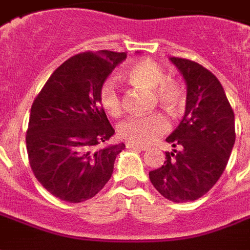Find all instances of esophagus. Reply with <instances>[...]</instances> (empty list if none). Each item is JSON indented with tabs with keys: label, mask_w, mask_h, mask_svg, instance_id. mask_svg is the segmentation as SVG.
<instances>
[{
	"label": "esophagus",
	"mask_w": 250,
	"mask_h": 250,
	"mask_svg": "<svg viewBox=\"0 0 250 250\" xmlns=\"http://www.w3.org/2000/svg\"><path fill=\"white\" fill-rule=\"evenodd\" d=\"M127 148L135 150V151H146V147L138 146V145H134V143H127Z\"/></svg>",
	"instance_id": "obj_1"
}]
</instances>
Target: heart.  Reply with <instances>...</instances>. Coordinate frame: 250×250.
<instances>
[{"label": "heart", "mask_w": 250, "mask_h": 250, "mask_svg": "<svg viewBox=\"0 0 250 250\" xmlns=\"http://www.w3.org/2000/svg\"><path fill=\"white\" fill-rule=\"evenodd\" d=\"M127 79L132 84L152 89L155 102L175 112L184 102V93L177 83L166 79L163 68L158 62L145 59L131 66L127 71ZM99 100L103 109L111 116H119L123 109L122 93L118 80L114 76L107 77L99 89ZM168 130V120L162 114H150L145 116H131L123 120L118 127L122 139L138 146L151 145Z\"/></svg>", "instance_id": "b5f03b06"}]
</instances>
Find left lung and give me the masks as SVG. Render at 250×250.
<instances>
[{
	"instance_id": "obj_1",
	"label": "left lung",
	"mask_w": 250,
	"mask_h": 250,
	"mask_svg": "<svg viewBox=\"0 0 250 250\" xmlns=\"http://www.w3.org/2000/svg\"><path fill=\"white\" fill-rule=\"evenodd\" d=\"M186 83L184 119L166 138L174 147L161 167L148 173L165 198L195 201L220 179L236 141L234 114L218 79L186 59L170 57Z\"/></svg>"
}]
</instances>
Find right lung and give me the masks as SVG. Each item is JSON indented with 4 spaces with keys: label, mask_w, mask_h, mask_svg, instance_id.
I'll return each instance as SVG.
<instances>
[{
    "label": "right lung",
    "mask_w": 250,
    "mask_h": 250,
    "mask_svg": "<svg viewBox=\"0 0 250 250\" xmlns=\"http://www.w3.org/2000/svg\"><path fill=\"white\" fill-rule=\"evenodd\" d=\"M125 52H83L53 72L32 104L26 150L33 174L59 199L92 198L114 173L125 143L96 148L115 134L99 89Z\"/></svg>",
    "instance_id": "1"
}]
</instances>
